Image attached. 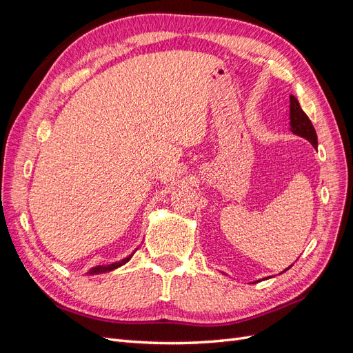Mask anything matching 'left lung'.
<instances>
[{
	"label": "left lung",
	"mask_w": 353,
	"mask_h": 353,
	"mask_svg": "<svg viewBox=\"0 0 353 353\" xmlns=\"http://www.w3.org/2000/svg\"><path fill=\"white\" fill-rule=\"evenodd\" d=\"M290 131L299 137L305 138V140H307L312 145L318 144L315 128H314L312 122L309 121L306 113L302 110L301 104H299L294 95H290ZM290 268L292 266H288L287 270H290ZM287 270H284V271H287Z\"/></svg>",
	"instance_id": "8db88e82"
}]
</instances>
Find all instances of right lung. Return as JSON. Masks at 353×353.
I'll return each mask as SVG.
<instances>
[{"label": "right lung", "mask_w": 353, "mask_h": 353, "mask_svg": "<svg viewBox=\"0 0 353 353\" xmlns=\"http://www.w3.org/2000/svg\"><path fill=\"white\" fill-rule=\"evenodd\" d=\"M132 254H134V253H132ZM132 254L126 256L125 259H122V261H117V262H113V263H110V265H100V266H95V268H92L88 274H90V275H97V274L110 272V271H113V270H116V268H119V266L125 265L126 262H130V259L132 258Z\"/></svg>", "instance_id": "right-lung-1"}]
</instances>
